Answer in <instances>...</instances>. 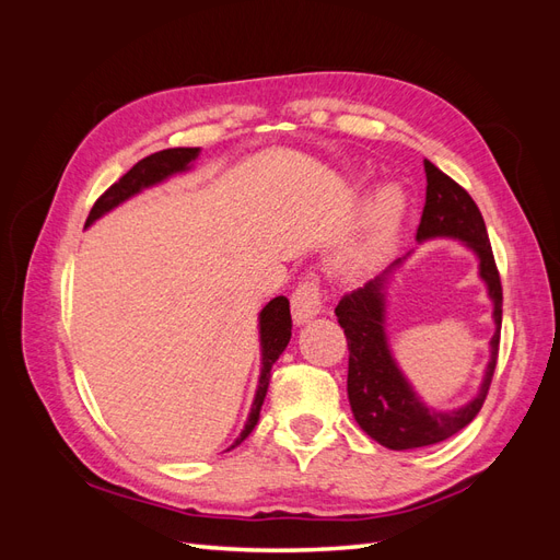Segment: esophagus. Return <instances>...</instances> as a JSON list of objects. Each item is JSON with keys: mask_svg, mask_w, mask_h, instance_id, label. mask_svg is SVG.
Wrapping results in <instances>:
<instances>
[{"mask_svg": "<svg viewBox=\"0 0 560 560\" xmlns=\"http://www.w3.org/2000/svg\"><path fill=\"white\" fill-rule=\"evenodd\" d=\"M322 313V290L315 280H306L296 287L292 294V315L296 325L313 319Z\"/></svg>", "mask_w": 560, "mask_h": 560, "instance_id": "esophagus-1", "label": "esophagus"}]
</instances>
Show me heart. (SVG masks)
Returning a JSON list of instances; mask_svg holds the SVG:
<instances>
[{
	"label": "heart",
	"mask_w": 560,
	"mask_h": 560,
	"mask_svg": "<svg viewBox=\"0 0 560 560\" xmlns=\"http://www.w3.org/2000/svg\"><path fill=\"white\" fill-rule=\"evenodd\" d=\"M404 210V196L397 186H383V189L369 202V229L374 245H385L389 235L397 229Z\"/></svg>",
	"instance_id": "obj_1"
}]
</instances>
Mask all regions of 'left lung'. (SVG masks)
<instances>
[{"mask_svg": "<svg viewBox=\"0 0 560 560\" xmlns=\"http://www.w3.org/2000/svg\"><path fill=\"white\" fill-rule=\"evenodd\" d=\"M425 208H422L416 241L457 238L477 254L479 276L493 301L495 334L490 338V362L477 397L460 409L436 411L422 404L409 381L404 378L385 336V282L406 257L338 301L336 317L343 327L350 350L348 399L352 416L374 442L393 451L432 446L467 428L486 401L500 350L502 284L483 217L463 186L430 161H425Z\"/></svg>", "mask_w": 560, "mask_h": 560, "instance_id": "1", "label": "left lung"}]
</instances>
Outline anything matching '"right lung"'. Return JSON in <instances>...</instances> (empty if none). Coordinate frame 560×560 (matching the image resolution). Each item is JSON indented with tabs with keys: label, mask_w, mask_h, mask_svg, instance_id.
I'll return each instance as SVG.
<instances>
[{
	"label": "right lung",
	"mask_w": 560,
	"mask_h": 560,
	"mask_svg": "<svg viewBox=\"0 0 560 560\" xmlns=\"http://www.w3.org/2000/svg\"><path fill=\"white\" fill-rule=\"evenodd\" d=\"M198 154H200L198 147H175V149L156 151V154L142 159L140 163H135L121 179L114 182L109 189L95 200V206L86 219V226H91L95 219L107 214L116 206H121L124 200H128L135 194H140L142 189H149V186H154L167 177L189 171L191 161H196ZM259 338H261V376H259V385H257V395H254L252 411H249L245 428H243L241 436L235 439V444L231 448L243 444L249 436V432L254 430V425H257L259 413H261V404L268 393L270 369H273L276 360L280 358L282 350L287 348V343H290V338H292V315H290V301H287V296H276L273 301H268L264 311L259 313Z\"/></svg>",
	"instance_id": "right-lung-1"
}]
</instances>
